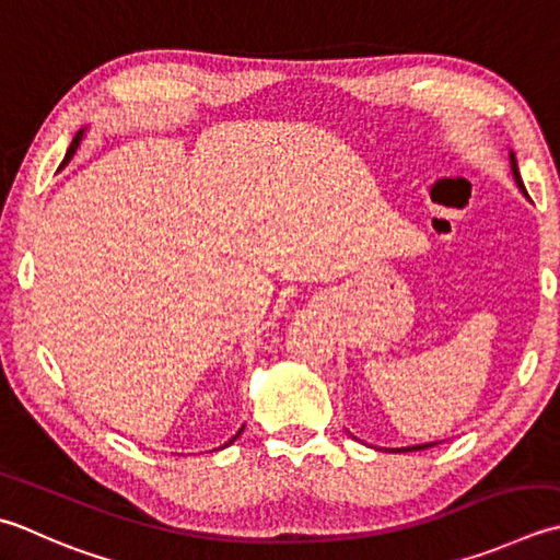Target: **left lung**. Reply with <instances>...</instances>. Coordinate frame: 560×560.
<instances>
[{
    "instance_id": "obj_1",
    "label": "left lung",
    "mask_w": 560,
    "mask_h": 560,
    "mask_svg": "<svg viewBox=\"0 0 560 560\" xmlns=\"http://www.w3.org/2000/svg\"><path fill=\"white\" fill-rule=\"evenodd\" d=\"M510 167H512V177H514V182H517V186L522 189V194L527 196V189H524V182H522V177H520L517 158H514V152H512V150H510ZM430 446H434V442H430V444H418V446H400V448H390V452L405 454V452H420V448H430Z\"/></svg>"
}]
</instances>
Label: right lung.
<instances>
[{"label":"right lung","instance_id":"1","mask_svg":"<svg viewBox=\"0 0 560 560\" xmlns=\"http://www.w3.org/2000/svg\"><path fill=\"white\" fill-rule=\"evenodd\" d=\"M82 136H84V130H80V133H77L74 138H72V142H70V148H68V155H65V160H62V164H60V170L65 167V164H68L72 158H74V152H77V148H80V142H82ZM243 430L245 427H240V432L233 436V440H230L228 444H233L240 434H243ZM228 444H223V446H228Z\"/></svg>","mask_w":560,"mask_h":560}]
</instances>
